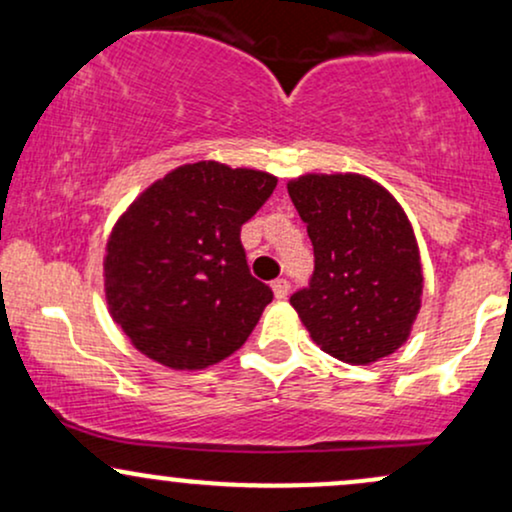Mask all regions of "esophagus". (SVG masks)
<instances>
[{"label":"esophagus","instance_id":"esophagus-1","mask_svg":"<svg viewBox=\"0 0 512 512\" xmlns=\"http://www.w3.org/2000/svg\"><path fill=\"white\" fill-rule=\"evenodd\" d=\"M272 291H274L276 301H284V298L289 296L291 284H289V281H286V279H276V281H272Z\"/></svg>","mask_w":512,"mask_h":512}]
</instances>
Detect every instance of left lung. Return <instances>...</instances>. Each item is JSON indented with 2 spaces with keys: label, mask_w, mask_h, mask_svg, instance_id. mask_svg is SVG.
<instances>
[{
  "label": "left lung",
  "mask_w": 512,
  "mask_h": 512,
  "mask_svg": "<svg viewBox=\"0 0 512 512\" xmlns=\"http://www.w3.org/2000/svg\"><path fill=\"white\" fill-rule=\"evenodd\" d=\"M308 226L315 272L291 305L325 354L368 366L409 339L424 274L414 228L383 185L358 173H308L289 182Z\"/></svg>",
  "instance_id": "8db88e82"
}]
</instances>
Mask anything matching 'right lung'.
I'll return each mask as SVG.
<instances>
[{"label": "right lung", "mask_w": 512, "mask_h": 512, "mask_svg": "<svg viewBox=\"0 0 512 512\" xmlns=\"http://www.w3.org/2000/svg\"><path fill=\"white\" fill-rule=\"evenodd\" d=\"M274 187L264 170L187 163L117 219L103 260L105 301L144 356L199 370L245 344L274 293L250 274L240 226Z\"/></svg>", "instance_id": "right-lung-1"}]
</instances>
